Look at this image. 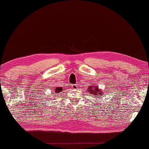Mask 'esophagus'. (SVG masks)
Here are the masks:
<instances>
[{"mask_svg":"<svg viewBox=\"0 0 149 149\" xmlns=\"http://www.w3.org/2000/svg\"><path fill=\"white\" fill-rule=\"evenodd\" d=\"M72 88L74 89H77V85L76 84H73L72 85Z\"/></svg>","mask_w":149,"mask_h":149,"instance_id":"esophagus-1","label":"esophagus"}]
</instances>
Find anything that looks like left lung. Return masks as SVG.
<instances>
[{
    "label": "left lung",
    "mask_w": 149,
    "mask_h": 149,
    "mask_svg": "<svg viewBox=\"0 0 149 149\" xmlns=\"http://www.w3.org/2000/svg\"><path fill=\"white\" fill-rule=\"evenodd\" d=\"M89 89L87 90L88 93H89L91 95H98L100 97V96L103 95V92L101 91L100 89H99V87H97L96 85H94V86H89Z\"/></svg>",
    "instance_id": "obj_1"
}]
</instances>
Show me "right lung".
<instances>
[{
  "label": "right lung",
  "instance_id": "1",
  "mask_svg": "<svg viewBox=\"0 0 149 149\" xmlns=\"http://www.w3.org/2000/svg\"><path fill=\"white\" fill-rule=\"evenodd\" d=\"M63 88L62 87H56V88H55V89H54V94L56 95L55 96H57L58 95H59L60 93H62V91H63Z\"/></svg>",
  "mask_w": 149,
  "mask_h": 149
}]
</instances>
